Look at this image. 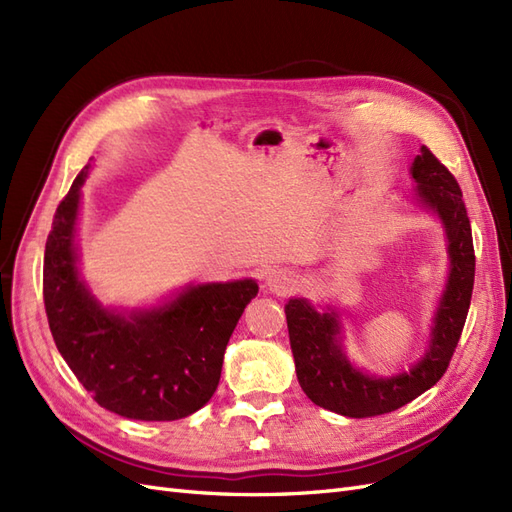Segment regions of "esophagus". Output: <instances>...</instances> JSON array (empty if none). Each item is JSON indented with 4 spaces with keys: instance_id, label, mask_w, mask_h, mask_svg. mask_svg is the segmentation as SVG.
Here are the masks:
<instances>
[{
    "instance_id": "esophagus-1",
    "label": "esophagus",
    "mask_w": 512,
    "mask_h": 512,
    "mask_svg": "<svg viewBox=\"0 0 512 512\" xmlns=\"http://www.w3.org/2000/svg\"><path fill=\"white\" fill-rule=\"evenodd\" d=\"M265 284L275 294H288L297 286V277L288 269H271L265 277Z\"/></svg>"
}]
</instances>
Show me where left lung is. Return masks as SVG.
Wrapping results in <instances>:
<instances>
[{
  "label": "left lung",
  "instance_id": "8db88e82",
  "mask_svg": "<svg viewBox=\"0 0 512 512\" xmlns=\"http://www.w3.org/2000/svg\"><path fill=\"white\" fill-rule=\"evenodd\" d=\"M410 175L416 181V203L436 213L446 230L451 260L421 361L397 376H369L348 361L342 348V322L331 305L318 312L307 299H290L284 307L301 389L316 406L342 416L365 418L393 412L431 389L451 363L468 318L476 258L459 183L425 145L421 156L414 158Z\"/></svg>",
  "mask_w": 512,
  "mask_h": 512
}]
</instances>
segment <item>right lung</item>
I'll return each mask as SVG.
<instances>
[{"label":"right lung","mask_w":512,"mask_h":512,"mask_svg":"<svg viewBox=\"0 0 512 512\" xmlns=\"http://www.w3.org/2000/svg\"><path fill=\"white\" fill-rule=\"evenodd\" d=\"M89 166L59 203L46 239L42 292L55 346L102 408L134 421H177L218 389L228 339L258 284H196L156 307H104L76 267L74 235Z\"/></svg>","instance_id":"add662e5"}]
</instances>
